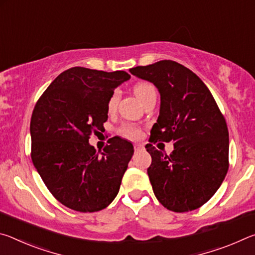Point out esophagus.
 Masks as SVG:
<instances>
[{
	"instance_id": "obj_1",
	"label": "esophagus",
	"mask_w": 255,
	"mask_h": 255,
	"mask_svg": "<svg viewBox=\"0 0 255 255\" xmlns=\"http://www.w3.org/2000/svg\"><path fill=\"white\" fill-rule=\"evenodd\" d=\"M133 148H135L136 152H138V150H143L144 146L140 145V144H135V145H133Z\"/></svg>"
}]
</instances>
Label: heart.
Returning <instances> with one entry per match:
<instances>
[{
  "instance_id": "heart-1",
  "label": "heart",
  "mask_w": 255,
  "mask_h": 255,
  "mask_svg": "<svg viewBox=\"0 0 255 255\" xmlns=\"http://www.w3.org/2000/svg\"><path fill=\"white\" fill-rule=\"evenodd\" d=\"M133 92H135L136 97L139 99V101L143 102L146 98H148L150 96V94L155 93V89L152 84L148 83V82H138V83H136L135 86H133ZM117 102L118 92H114L111 94L109 101H108V109H109V111L116 109ZM120 132H122L123 136L130 138V139H136V138L139 137L141 133L140 129L131 124L123 126L122 129H120Z\"/></svg>"
}]
</instances>
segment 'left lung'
Here are the masks:
<instances>
[{"label":"left lung","instance_id":"8db88e82","mask_svg":"<svg viewBox=\"0 0 255 255\" xmlns=\"http://www.w3.org/2000/svg\"><path fill=\"white\" fill-rule=\"evenodd\" d=\"M158 90L161 106L149 141H172L170 155L145 146L155 197L169 210L199 208L215 195L228 171V129L208 88L195 73L173 60L129 70Z\"/></svg>","mask_w":255,"mask_h":255}]
</instances>
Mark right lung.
Wrapping results in <instances>:
<instances>
[{"instance_id": "1", "label": "right lung", "mask_w": 255, "mask_h": 255, "mask_svg": "<svg viewBox=\"0 0 255 255\" xmlns=\"http://www.w3.org/2000/svg\"><path fill=\"white\" fill-rule=\"evenodd\" d=\"M127 72L72 67L51 82L34 106L30 123L31 158L60 204L81 213L109 206L119 192L133 146L120 137L98 150L89 143L102 131L114 90Z\"/></svg>"}]
</instances>
